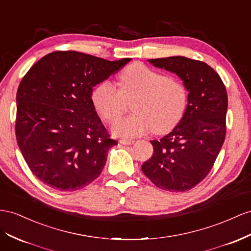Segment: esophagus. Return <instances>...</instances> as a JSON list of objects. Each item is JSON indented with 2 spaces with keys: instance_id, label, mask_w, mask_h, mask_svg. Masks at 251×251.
<instances>
[{
  "instance_id": "esophagus-1",
  "label": "esophagus",
  "mask_w": 251,
  "mask_h": 251,
  "mask_svg": "<svg viewBox=\"0 0 251 251\" xmlns=\"http://www.w3.org/2000/svg\"><path fill=\"white\" fill-rule=\"evenodd\" d=\"M119 142L121 145H125V146H128V145H132L134 144V140L131 139H120Z\"/></svg>"
}]
</instances>
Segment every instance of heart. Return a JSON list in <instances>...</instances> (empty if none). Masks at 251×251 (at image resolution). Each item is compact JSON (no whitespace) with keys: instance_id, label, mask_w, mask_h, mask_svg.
Here are the masks:
<instances>
[{"instance_id":"heart-1","label":"heart","mask_w":251,"mask_h":251,"mask_svg":"<svg viewBox=\"0 0 251 251\" xmlns=\"http://www.w3.org/2000/svg\"><path fill=\"white\" fill-rule=\"evenodd\" d=\"M135 99V114L118 120L112 131L116 136L133 138L154 128L170 132L179 124L188 103V90L181 81L169 78L142 63H133L119 75V89L109 80L98 83L92 93L95 109L106 123H114Z\"/></svg>"}]
</instances>
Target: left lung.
Instances as JSON below:
<instances>
[{
  "mask_svg": "<svg viewBox=\"0 0 251 251\" xmlns=\"http://www.w3.org/2000/svg\"><path fill=\"white\" fill-rule=\"evenodd\" d=\"M148 61L176 74L189 94L179 124L161 139L151 140L154 152L141 170L158 188L184 192L206 177L224 144L226 87L212 67L201 61L181 56Z\"/></svg>",
  "mask_w": 251,
  "mask_h": 251,
  "instance_id": "1",
  "label": "left lung"
}]
</instances>
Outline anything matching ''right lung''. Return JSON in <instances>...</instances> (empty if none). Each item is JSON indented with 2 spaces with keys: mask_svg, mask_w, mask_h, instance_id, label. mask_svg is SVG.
Returning a JSON list of instances; mask_svg holds the SVG:
<instances>
[{
  "mask_svg": "<svg viewBox=\"0 0 251 251\" xmlns=\"http://www.w3.org/2000/svg\"><path fill=\"white\" fill-rule=\"evenodd\" d=\"M131 60L53 51L23 77L17 92V142L30 171L45 185L76 191L100 175L117 141L95 111L93 87Z\"/></svg>",
  "mask_w": 251,
  "mask_h": 251,
  "instance_id": "add662e5",
  "label": "right lung"
}]
</instances>
